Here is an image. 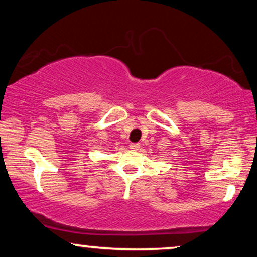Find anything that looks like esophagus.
Here are the masks:
<instances>
[{"mask_svg":"<svg viewBox=\"0 0 257 257\" xmlns=\"http://www.w3.org/2000/svg\"><path fill=\"white\" fill-rule=\"evenodd\" d=\"M130 149L131 150H133V151H137V150H139L140 149V145L139 144H131V145H130Z\"/></svg>","mask_w":257,"mask_h":257,"instance_id":"obj_1","label":"esophagus"}]
</instances>
